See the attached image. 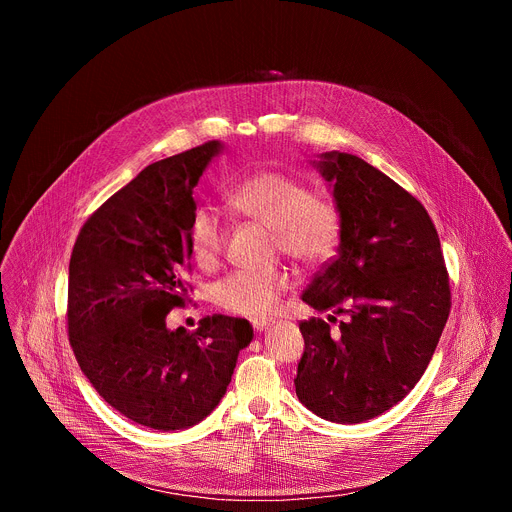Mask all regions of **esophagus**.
Returning <instances> with one entry per match:
<instances>
[{
  "label": "esophagus",
  "instance_id": "34e87169",
  "mask_svg": "<svg viewBox=\"0 0 512 512\" xmlns=\"http://www.w3.org/2000/svg\"><path fill=\"white\" fill-rule=\"evenodd\" d=\"M271 324V320H267V318H255V320H251V326L257 330V332H261L265 326H269Z\"/></svg>",
  "mask_w": 512,
  "mask_h": 512
}]
</instances>
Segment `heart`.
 Listing matches in <instances>:
<instances>
[{
    "instance_id": "heart-1",
    "label": "heart",
    "mask_w": 512,
    "mask_h": 512,
    "mask_svg": "<svg viewBox=\"0 0 512 512\" xmlns=\"http://www.w3.org/2000/svg\"><path fill=\"white\" fill-rule=\"evenodd\" d=\"M229 206L271 229V245L306 267L326 263L338 249L342 223L338 208L310 194L306 184L281 172H259L229 192ZM227 225L212 208H196L188 223V249L194 263L206 271L218 267L227 247ZM287 269L233 271L214 285V302L239 316L273 312L291 287Z\"/></svg>"
}]
</instances>
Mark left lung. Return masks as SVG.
<instances>
[{
	"mask_svg": "<svg viewBox=\"0 0 512 512\" xmlns=\"http://www.w3.org/2000/svg\"><path fill=\"white\" fill-rule=\"evenodd\" d=\"M334 186L338 253L302 300L348 318L300 322L296 395L336 423L373 419L421 379L452 308L440 237L423 204L364 160L330 152L318 162ZM336 324V316H328Z\"/></svg>",
	"mask_w": 512,
	"mask_h": 512,
	"instance_id": "obj_1",
	"label": "left lung"
}]
</instances>
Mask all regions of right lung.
Wrapping results in <instances>:
<instances>
[{
  "instance_id": "add662e5",
  "label": "right lung",
  "mask_w": 512,
  "mask_h": 512,
  "mask_svg": "<svg viewBox=\"0 0 512 512\" xmlns=\"http://www.w3.org/2000/svg\"><path fill=\"white\" fill-rule=\"evenodd\" d=\"M221 143L141 170L83 225L68 265V340L97 393L127 419L160 431L202 421L227 393L243 318L212 314L194 332L168 330L192 285V190Z\"/></svg>"
}]
</instances>
